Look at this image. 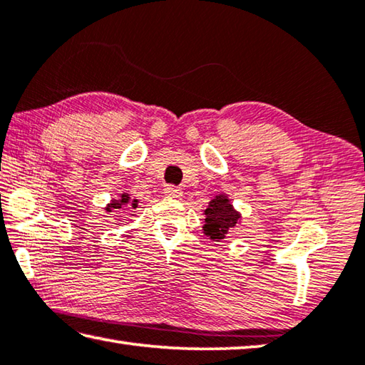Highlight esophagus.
<instances>
[{
  "label": "esophagus",
  "instance_id": "obj_1",
  "mask_svg": "<svg viewBox=\"0 0 365 365\" xmlns=\"http://www.w3.org/2000/svg\"><path fill=\"white\" fill-rule=\"evenodd\" d=\"M163 194L167 195L168 198H181L182 190L180 187H175V185H167L163 190Z\"/></svg>",
  "mask_w": 365,
  "mask_h": 365
}]
</instances>
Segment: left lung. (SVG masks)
<instances>
[{
	"label": "left lung",
	"instance_id": "obj_1",
	"mask_svg": "<svg viewBox=\"0 0 365 365\" xmlns=\"http://www.w3.org/2000/svg\"><path fill=\"white\" fill-rule=\"evenodd\" d=\"M205 216L203 233L206 237H210L212 242L224 240L242 219V215L233 208L229 197L225 194H219L212 198L208 208L205 210Z\"/></svg>",
	"mask_w": 365,
	"mask_h": 365
}]
</instances>
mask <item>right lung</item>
Here are the masks:
<instances>
[{
  "instance_id": "add662e5",
  "label": "right lung",
  "mask_w": 365,
  "mask_h": 365,
  "mask_svg": "<svg viewBox=\"0 0 365 365\" xmlns=\"http://www.w3.org/2000/svg\"><path fill=\"white\" fill-rule=\"evenodd\" d=\"M128 206L130 208H136V206H138V200H135V198L132 200V198L128 197V194H122L119 195V198H115V200H111V203H108L106 211L111 212L114 210H120V208L127 210Z\"/></svg>"
}]
</instances>
